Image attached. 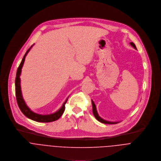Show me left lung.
<instances>
[{"label":"left lung","instance_id":"8db88e82","mask_svg":"<svg viewBox=\"0 0 161 161\" xmlns=\"http://www.w3.org/2000/svg\"><path fill=\"white\" fill-rule=\"evenodd\" d=\"M130 44L135 48L136 49V46L135 45V44L133 42H130ZM92 113L94 114V116L95 117V118L97 119L98 121H100V122L104 123V124H117L118 123V122H110V121H108L106 120H104L103 119H102V117H100L97 112V110H96V105L94 103V102L92 100Z\"/></svg>","mask_w":161,"mask_h":161}]
</instances>
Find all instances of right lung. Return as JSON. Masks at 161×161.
I'll list each match as a JSON object with an SVG mask.
<instances>
[{
    "label": "right lung",
    "mask_w": 161,
    "mask_h": 161,
    "mask_svg": "<svg viewBox=\"0 0 161 161\" xmlns=\"http://www.w3.org/2000/svg\"><path fill=\"white\" fill-rule=\"evenodd\" d=\"M33 45H32L26 52L25 54L24 55V56L22 59V61L20 63V65L18 67V70H17L16 76V79H15V92H16V97L17 103H18V107H19V109L21 110V111L22 112V113L26 117H28L31 120H33L36 122H50L55 121V120H58L62 115L64 111H65V105L66 104V103L68 100V98L65 100V102L63 103L62 107L57 112H54V114H49V115H41V114H38L34 112H32L26 105V103L23 100V96H22L19 76L21 75V69H22L23 65L24 64L25 57H26V54H28V53L29 52V51L30 50V49L31 48V47L33 46Z\"/></svg>",
    "instance_id": "right-lung-1"
}]
</instances>
